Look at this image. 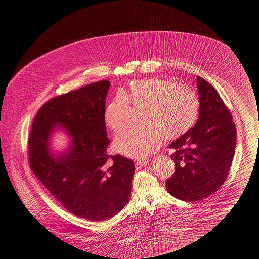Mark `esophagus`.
<instances>
[{
  "label": "esophagus",
  "mask_w": 259,
  "mask_h": 259,
  "mask_svg": "<svg viewBox=\"0 0 259 259\" xmlns=\"http://www.w3.org/2000/svg\"><path fill=\"white\" fill-rule=\"evenodd\" d=\"M148 162H149V160H148V159L136 160V161H135V166H136L137 168H140V167H143V166H145V165H146Z\"/></svg>",
  "instance_id": "obj_1"
}]
</instances>
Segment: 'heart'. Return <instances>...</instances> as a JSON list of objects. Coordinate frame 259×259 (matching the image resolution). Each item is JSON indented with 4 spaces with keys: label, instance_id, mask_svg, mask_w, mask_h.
Returning a JSON list of instances; mask_svg holds the SVG:
<instances>
[{
    "label": "heart",
    "instance_id": "b5f03b06",
    "mask_svg": "<svg viewBox=\"0 0 259 259\" xmlns=\"http://www.w3.org/2000/svg\"><path fill=\"white\" fill-rule=\"evenodd\" d=\"M130 106L142 108L140 127H129L114 140V148L126 156L143 159L156 151L161 141H174L191 130L200 112L198 95L186 85L159 78L131 81L109 101L105 124L114 132L128 120Z\"/></svg>",
    "mask_w": 259,
    "mask_h": 259
}]
</instances>
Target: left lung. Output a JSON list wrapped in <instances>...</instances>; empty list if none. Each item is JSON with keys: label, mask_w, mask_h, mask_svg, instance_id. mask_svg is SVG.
I'll use <instances>...</instances> for the list:
<instances>
[{"label": "left lung", "mask_w": 259, "mask_h": 259, "mask_svg": "<svg viewBox=\"0 0 259 259\" xmlns=\"http://www.w3.org/2000/svg\"><path fill=\"white\" fill-rule=\"evenodd\" d=\"M200 112L196 125L168 148L175 173L165 181L177 199L196 202L207 198L227 179L234 156L236 128L232 115L213 86L197 78Z\"/></svg>", "instance_id": "obj_1"}]
</instances>
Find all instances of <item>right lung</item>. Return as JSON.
Returning a JSON list of instances; mask_svg holds the SVG:
<instances>
[{"mask_svg":"<svg viewBox=\"0 0 259 259\" xmlns=\"http://www.w3.org/2000/svg\"><path fill=\"white\" fill-rule=\"evenodd\" d=\"M109 81H99L52 98L40 107L29 136L30 168L42 185L74 215L104 221L129 202L135 165L107 154L110 141L104 120ZM57 125L70 134L71 147L58 158L48 149Z\"/></svg>","mask_w":259,"mask_h":259,"instance_id":"add662e5","label":"right lung"}]
</instances>
